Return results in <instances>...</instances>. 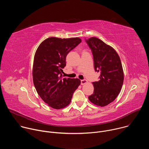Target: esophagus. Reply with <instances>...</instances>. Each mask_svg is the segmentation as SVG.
Here are the masks:
<instances>
[{
    "mask_svg": "<svg viewBox=\"0 0 149 149\" xmlns=\"http://www.w3.org/2000/svg\"><path fill=\"white\" fill-rule=\"evenodd\" d=\"M86 83H87V81L86 79L81 80V85H84V84H86Z\"/></svg>",
    "mask_w": 149,
    "mask_h": 149,
    "instance_id": "34e87169",
    "label": "esophagus"
}]
</instances>
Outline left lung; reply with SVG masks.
I'll return each mask as SVG.
<instances>
[{"instance_id": "8db88e82", "label": "left lung", "mask_w": 149, "mask_h": 149, "mask_svg": "<svg viewBox=\"0 0 149 149\" xmlns=\"http://www.w3.org/2000/svg\"><path fill=\"white\" fill-rule=\"evenodd\" d=\"M86 42L93 55L94 70L100 73V80L93 82L94 93L88 99L94 104L104 107L121 91L124 81L121 62L115 49L101 39L91 37Z\"/></svg>"}]
</instances>
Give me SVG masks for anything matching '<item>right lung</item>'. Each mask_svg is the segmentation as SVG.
Listing matches in <instances>:
<instances>
[{"instance_id": "right-lung-1", "label": "right lung", "mask_w": 149, "mask_h": 149, "mask_svg": "<svg viewBox=\"0 0 149 149\" xmlns=\"http://www.w3.org/2000/svg\"><path fill=\"white\" fill-rule=\"evenodd\" d=\"M81 42L77 37H51L42 42L36 51L32 70L33 84L42 100L54 109L68 105L81 84L78 78H62L67 54Z\"/></svg>"}]
</instances>
